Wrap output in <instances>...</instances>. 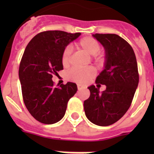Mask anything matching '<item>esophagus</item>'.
<instances>
[{"mask_svg": "<svg viewBox=\"0 0 154 154\" xmlns=\"http://www.w3.org/2000/svg\"><path fill=\"white\" fill-rule=\"evenodd\" d=\"M77 89H78V90H82V89H84V87L82 86L81 85H77Z\"/></svg>", "mask_w": 154, "mask_h": 154, "instance_id": "34e87169", "label": "esophagus"}]
</instances>
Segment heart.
<instances>
[{"mask_svg": "<svg viewBox=\"0 0 154 154\" xmlns=\"http://www.w3.org/2000/svg\"><path fill=\"white\" fill-rule=\"evenodd\" d=\"M76 46L77 49L84 51L89 56L97 55L101 49L99 42L96 39L90 37L82 38L77 42ZM70 55H71V50L69 48H66L63 52L62 57H61L63 65H67L69 64ZM94 74H95V71L92 68H87V69H72L68 72L67 77L71 81L78 82V83H85L90 78L94 77Z\"/></svg>", "mask_w": 154, "mask_h": 154, "instance_id": "1", "label": "heart"}]
</instances>
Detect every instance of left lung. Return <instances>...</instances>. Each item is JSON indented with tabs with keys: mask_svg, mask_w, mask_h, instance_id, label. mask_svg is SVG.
<instances>
[{
	"mask_svg": "<svg viewBox=\"0 0 154 154\" xmlns=\"http://www.w3.org/2000/svg\"><path fill=\"white\" fill-rule=\"evenodd\" d=\"M105 49L104 69L97 84L105 91L90 85V97L84 101L85 116L94 124L108 126L121 119L129 109L139 82L137 63L130 45L117 34L92 35Z\"/></svg>",
	"mask_w": 154,
	"mask_h": 154,
	"instance_id": "left-lung-1",
	"label": "left lung"
}]
</instances>
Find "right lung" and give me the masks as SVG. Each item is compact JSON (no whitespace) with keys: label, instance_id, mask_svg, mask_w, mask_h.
<instances>
[{"label":"right lung","instance_id":"right-lung-1","mask_svg":"<svg viewBox=\"0 0 154 154\" xmlns=\"http://www.w3.org/2000/svg\"><path fill=\"white\" fill-rule=\"evenodd\" d=\"M81 34L45 31L36 35L25 48L19 67L23 99L30 114L43 124L62 119L68 101L77 93L75 83L55 88L52 77L63 69L61 57L65 48Z\"/></svg>","mask_w":154,"mask_h":154}]
</instances>
